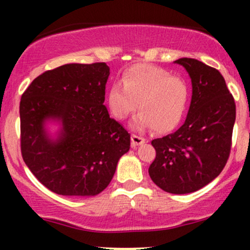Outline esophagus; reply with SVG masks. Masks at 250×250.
Listing matches in <instances>:
<instances>
[{
	"label": "esophagus",
	"mask_w": 250,
	"mask_h": 250,
	"mask_svg": "<svg viewBox=\"0 0 250 250\" xmlns=\"http://www.w3.org/2000/svg\"><path fill=\"white\" fill-rule=\"evenodd\" d=\"M145 142L146 140L143 139V137L136 136V135H131V143H133V146H141L142 143Z\"/></svg>",
	"instance_id": "34e87169"
}]
</instances>
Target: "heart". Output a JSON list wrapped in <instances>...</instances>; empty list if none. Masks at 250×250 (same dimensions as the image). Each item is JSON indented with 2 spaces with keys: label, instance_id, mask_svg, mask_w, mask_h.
Wrapping results in <instances>:
<instances>
[{
  "label": "heart",
  "instance_id": "obj_1",
  "mask_svg": "<svg viewBox=\"0 0 250 250\" xmlns=\"http://www.w3.org/2000/svg\"><path fill=\"white\" fill-rule=\"evenodd\" d=\"M121 84L109 88L107 103L117 120H125L139 107L133 121L135 129L153 128L169 133L179 125L187 104L186 83L167 70L149 64H135L122 74Z\"/></svg>",
  "mask_w": 250,
  "mask_h": 250
}]
</instances>
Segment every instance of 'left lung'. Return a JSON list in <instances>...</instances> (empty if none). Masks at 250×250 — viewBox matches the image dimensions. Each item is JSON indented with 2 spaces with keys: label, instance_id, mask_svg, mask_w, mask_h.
<instances>
[{
  "label": "left lung",
  "instance_id": "1",
  "mask_svg": "<svg viewBox=\"0 0 250 250\" xmlns=\"http://www.w3.org/2000/svg\"><path fill=\"white\" fill-rule=\"evenodd\" d=\"M191 80V101L185 123L151 141L156 157L149 176L162 190L189 194L210 183L230 153L236 108L220 71L195 59L176 60Z\"/></svg>",
  "mask_w": 250,
  "mask_h": 250
}]
</instances>
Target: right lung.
Listing matches in <instances>:
<instances>
[{
  "mask_svg": "<svg viewBox=\"0 0 250 250\" xmlns=\"http://www.w3.org/2000/svg\"><path fill=\"white\" fill-rule=\"evenodd\" d=\"M105 63H69L43 73L20 103L21 151L43 186L63 196H95L130 148V134L103 104Z\"/></svg>",
  "mask_w": 250,
  "mask_h": 250,
  "instance_id": "right-lung-1",
  "label": "right lung"
}]
</instances>
